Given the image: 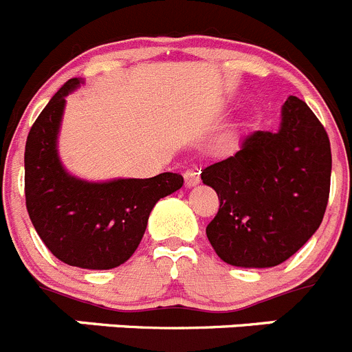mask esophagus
<instances>
[{
    "label": "esophagus",
    "mask_w": 352,
    "mask_h": 352,
    "mask_svg": "<svg viewBox=\"0 0 352 352\" xmlns=\"http://www.w3.org/2000/svg\"><path fill=\"white\" fill-rule=\"evenodd\" d=\"M201 170L197 169V167H190V169L185 170V185L188 186V188H192V186L199 185L201 183Z\"/></svg>",
    "instance_id": "obj_1"
}]
</instances>
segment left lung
<instances>
[{
    "mask_svg": "<svg viewBox=\"0 0 352 352\" xmlns=\"http://www.w3.org/2000/svg\"><path fill=\"white\" fill-rule=\"evenodd\" d=\"M330 140L307 104L289 96L276 132L253 131L241 150L202 170L220 199L206 234L225 263L269 269L288 260L323 221Z\"/></svg>",
    "mask_w": 352,
    "mask_h": 352,
    "instance_id": "left-lung-1",
    "label": "left lung"
}]
</instances>
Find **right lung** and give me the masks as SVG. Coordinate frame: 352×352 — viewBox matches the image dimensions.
<instances>
[{"label": "right lung", "mask_w": 352, "mask_h": 352, "mask_svg": "<svg viewBox=\"0 0 352 352\" xmlns=\"http://www.w3.org/2000/svg\"><path fill=\"white\" fill-rule=\"evenodd\" d=\"M85 83L71 78L48 101L25 141V206L40 239L71 267L108 270L134 254L151 209L183 186L179 173L89 182L64 167L59 132L66 98Z\"/></svg>", "instance_id": "1"}]
</instances>
